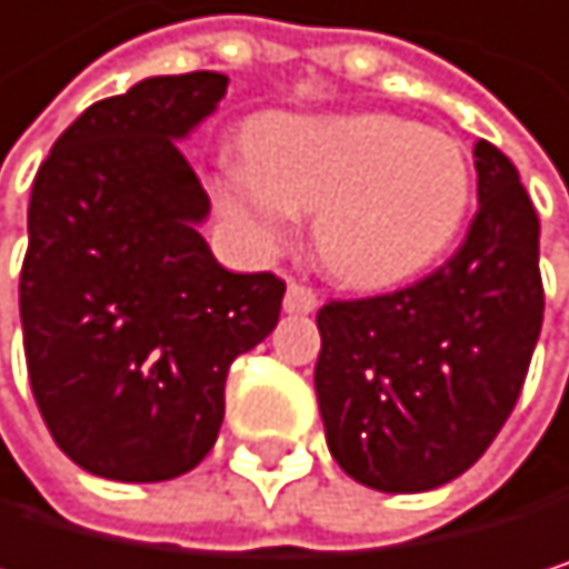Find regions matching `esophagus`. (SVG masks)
Returning <instances> with one entry per match:
<instances>
[{
    "mask_svg": "<svg viewBox=\"0 0 569 569\" xmlns=\"http://www.w3.org/2000/svg\"><path fill=\"white\" fill-rule=\"evenodd\" d=\"M282 307H287V313H313L317 293L310 287H303V282H290L287 297H282Z\"/></svg>",
    "mask_w": 569,
    "mask_h": 569,
    "instance_id": "1",
    "label": "esophagus"
}]
</instances>
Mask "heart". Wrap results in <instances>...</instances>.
Masks as SVG:
<instances>
[{
	"label": "heart",
	"instance_id": "b5f03b06",
	"mask_svg": "<svg viewBox=\"0 0 569 569\" xmlns=\"http://www.w3.org/2000/svg\"><path fill=\"white\" fill-rule=\"evenodd\" d=\"M256 167L218 177V208L256 252L313 218L323 269L355 290H389L430 269L471 204L457 139L396 116H276L252 132Z\"/></svg>",
	"mask_w": 569,
	"mask_h": 569
}]
</instances>
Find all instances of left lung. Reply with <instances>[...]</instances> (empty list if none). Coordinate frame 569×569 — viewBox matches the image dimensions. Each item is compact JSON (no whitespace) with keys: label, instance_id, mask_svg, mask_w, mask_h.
I'll return each instance as SVG.
<instances>
[{"label":"left lung","instance_id":"obj_1","mask_svg":"<svg viewBox=\"0 0 569 569\" xmlns=\"http://www.w3.org/2000/svg\"><path fill=\"white\" fill-rule=\"evenodd\" d=\"M465 246L406 290L320 307L313 386L331 457L412 495L465 475L522 392L542 327L539 218L501 149L478 139Z\"/></svg>","mask_w":569,"mask_h":569}]
</instances>
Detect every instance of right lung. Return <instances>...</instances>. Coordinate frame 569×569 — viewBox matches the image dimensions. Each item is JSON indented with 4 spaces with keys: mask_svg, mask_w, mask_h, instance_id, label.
Wrapping results in <instances>:
<instances>
[{
    "mask_svg": "<svg viewBox=\"0 0 569 569\" xmlns=\"http://www.w3.org/2000/svg\"><path fill=\"white\" fill-rule=\"evenodd\" d=\"M224 91V74L193 71L94 101L33 180L19 276L30 386L57 447L108 481L198 468L231 361L279 320L282 279L211 256V201L177 146Z\"/></svg>",
    "mask_w": 569,
    "mask_h": 569,
    "instance_id": "obj_1",
    "label": "right lung"
}]
</instances>
